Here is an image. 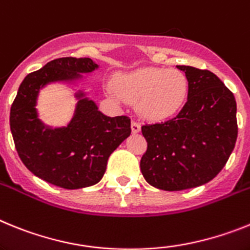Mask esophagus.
<instances>
[{"mask_svg": "<svg viewBox=\"0 0 250 250\" xmlns=\"http://www.w3.org/2000/svg\"><path fill=\"white\" fill-rule=\"evenodd\" d=\"M131 128H132V132H133V133H140V131H141V125H140V123H137V122H132Z\"/></svg>", "mask_w": 250, "mask_h": 250, "instance_id": "1", "label": "esophagus"}]
</instances>
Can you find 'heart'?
I'll use <instances>...</instances> for the list:
<instances>
[{
	"mask_svg": "<svg viewBox=\"0 0 250 250\" xmlns=\"http://www.w3.org/2000/svg\"><path fill=\"white\" fill-rule=\"evenodd\" d=\"M112 97L136 103L143 118L161 122L181 110L188 94V80L177 69L141 68L119 74L108 89Z\"/></svg>",
	"mask_w": 250,
	"mask_h": 250,
	"instance_id": "heart-1",
	"label": "heart"
}]
</instances>
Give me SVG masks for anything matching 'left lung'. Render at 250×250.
Listing matches in <instances>:
<instances>
[{"instance_id":"left-lung-1","label":"left lung","mask_w":250,"mask_h":250,"mask_svg":"<svg viewBox=\"0 0 250 250\" xmlns=\"http://www.w3.org/2000/svg\"><path fill=\"white\" fill-rule=\"evenodd\" d=\"M188 80V102L175 118L142 125L147 151L141 172L149 185L180 191L211 181L238 136L233 93L209 70L177 65Z\"/></svg>"}]
</instances>
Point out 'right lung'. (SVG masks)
Listing matches in <instances>:
<instances>
[{"instance_id":"right-lung-1","label":"right lung","mask_w":250,"mask_h":250,"mask_svg":"<svg viewBox=\"0 0 250 250\" xmlns=\"http://www.w3.org/2000/svg\"><path fill=\"white\" fill-rule=\"evenodd\" d=\"M98 68L89 58L53 60L23 79L11 105V133L21 161L35 176L59 188L98 184L112 152L131 134V119L103 114L84 89L83 74ZM54 83H69L76 92L73 117L62 127L42 123L36 108L41 90Z\"/></svg>"}]
</instances>
